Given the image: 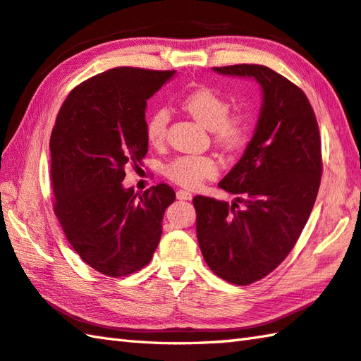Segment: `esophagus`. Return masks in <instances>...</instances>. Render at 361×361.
I'll return each instance as SVG.
<instances>
[{
	"label": "esophagus",
	"mask_w": 361,
	"mask_h": 361,
	"mask_svg": "<svg viewBox=\"0 0 361 361\" xmlns=\"http://www.w3.org/2000/svg\"><path fill=\"white\" fill-rule=\"evenodd\" d=\"M176 199H180V200H191L192 199V194L189 192V191H186V189H178V191H176Z\"/></svg>",
	"instance_id": "obj_1"
}]
</instances>
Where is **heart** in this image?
Segmentation results:
<instances>
[{"instance_id":"1","label":"heart","mask_w":361,"mask_h":361,"mask_svg":"<svg viewBox=\"0 0 361 361\" xmlns=\"http://www.w3.org/2000/svg\"><path fill=\"white\" fill-rule=\"evenodd\" d=\"M188 110L203 128L212 130L213 142L224 152H237L245 145L251 134V118L246 112L231 114V102L212 88H197L183 99ZM169 110L159 107L153 110L145 123L147 140L159 147L167 137ZM164 175L170 181L185 188L199 186L203 180L218 173V164L212 156L181 154L164 164Z\"/></svg>"}]
</instances>
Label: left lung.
Listing matches in <instances>:
<instances>
[{"label":"left lung","instance_id":"obj_1","mask_svg":"<svg viewBox=\"0 0 361 361\" xmlns=\"http://www.w3.org/2000/svg\"><path fill=\"white\" fill-rule=\"evenodd\" d=\"M254 77L264 90L257 128L245 154L219 181L237 202L195 195V231L216 276L237 286L265 278L297 243L316 202L322 145L303 90L262 64L213 68Z\"/></svg>","mask_w":361,"mask_h":361}]
</instances>
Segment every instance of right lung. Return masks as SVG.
Listing matches in <instances>:
<instances>
[{"label":"right lung","instance_id":"right-lung-1","mask_svg":"<svg viewBox=\"0 0 361 361\" xmlns=\"http://www.w3.org/2000/svg\"><path fill=\"white\" fill-rule=\"evenodd\" d=\"M175 71L114 68L71 91L50 135L54 212L85 264L120 278L149 264L175 191L159 183L124 189L126 166L148 153L147 101Z\"/></svg>","mask_w":361,"mask_h":361}]
</instances>
